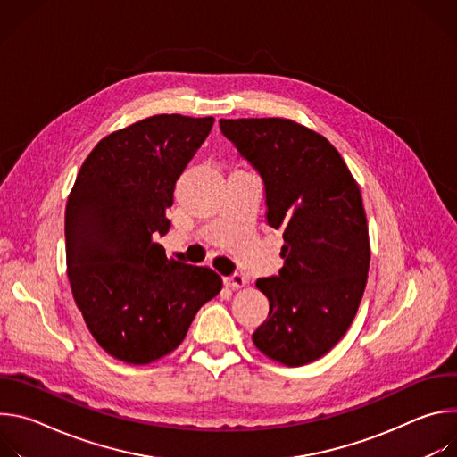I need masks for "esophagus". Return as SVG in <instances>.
<instances>
[{"label":"esophagus","instance_id":"1","mask_svg":"<svg viewBox=\"0 0 457 457\" xmlns=\"http://www.w3.org/2000/svg\"><path fill=\"white\" fill-rule=\"evenodd\" d=\"M224 284H226V287H229V289H242V287H245L247 286V280L242 277V275H231V277H228L226 280H224Z\"/></svg>","mask_w":457,"mask_h":457}]
</instances>
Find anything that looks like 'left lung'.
<instances>
[{
    "label": "left lung",
    "instance_id": "8db88e82",
    "mask_svg": "<svg viewBox=\"0 0 457 457\" xmlns=\"http://www.w3.org/2000/svg\"><path fill=\"white\" fill-rule=\"evenodd\" d=\"M220 129L262 175L268 222L286 242L280 275L256 280L270 314L253 344L282 365L311 363L344 338L365 291L370 242L358 182L338 150L296 120L220 119Z\"/></svg>",
    "mask_w": 457,
    "mask_h": 457
}]
</instances>
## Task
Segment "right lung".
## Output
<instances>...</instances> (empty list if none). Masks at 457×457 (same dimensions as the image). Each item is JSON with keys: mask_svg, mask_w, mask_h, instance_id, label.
<instances>
[{"mask_svg": "<svg viewBox=\"0 0 457 457\" xmlns=\"http://www.w3.org/2000/svg\"><path fill=\"white\" fill-rule=\"evenodd\" d=\"M213 122L159 113L115 129L85 159L69 195L72 296L90 335L120 361L146 365L175 351L222 289L213 270L168 258L154 240L170 229L175 182Z\"/></svg>", "mask_w": 457, "mask_h": 457, "instance_id": "obj_1", "label": "right lung"}]
</instances>
